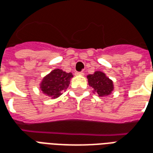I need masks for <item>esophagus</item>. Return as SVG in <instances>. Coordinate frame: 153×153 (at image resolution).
I'll use <instances>...</instances> for the list:
<instances>
[{"instance_id":"esophagus-1","label":"esophagus","mask_w":153,"mask_h":153,"mask_svg":"<svg viewBox=\"0 0 153 153\" xmlns=\"http://www.w3.org/2000/svg\"><path fill=\"white\" fill-rule=\"evenodd\" d=\"M75 74H76V75H83V74H84V73H83V71H81V72H76V73H75Z\"/></svg>"}]
</instances>
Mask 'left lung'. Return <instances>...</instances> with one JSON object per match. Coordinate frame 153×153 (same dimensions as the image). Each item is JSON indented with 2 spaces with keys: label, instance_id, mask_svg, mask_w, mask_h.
Here are the masks:
<instances>
[{
  "label": "left lung",
  "instance_id": "left-lung-1",
  "mask_svg": "<svg viewBox=\"0 0 153 153\" xmlns=\"http://www.w3.org/2000/svg\"><path fill=\"white\" fill-rule=\"evenodd\" d=\"M88 79L90 86L93 87L94 92L100 97L107 96L113 90L112 81L101 71L88 75Z\"/></svg>",
  "mask_w": 153,
  "mask_h": 153
}]
</instances>
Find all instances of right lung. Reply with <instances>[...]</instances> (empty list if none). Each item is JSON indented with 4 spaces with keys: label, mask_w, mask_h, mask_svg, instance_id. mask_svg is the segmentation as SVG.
<instances>
[{
    "label": "right lung",
    "mask_w": 153,
    "mask_h": 153,
    "mask_svg": "<svg viewBox=\"0 0 153 153\" xmlns=\"http://www.w3.org/2000/svg\"><path fill=\"white\" fill-rule=\"evenodd\" d=\"M73 77L71 73L64 72L63 70H54L45 77L41 83V89L44 93L52 97H57L69 87L70 79Z\"/></svg>",
    "instance_id": "right-lung-1"
}]
</instances>
